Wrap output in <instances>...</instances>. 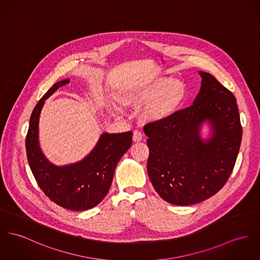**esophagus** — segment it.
Instances as JSON below:
<instances>
[{
	"mask_svg": "<svg viewBox=\"0 0 260 260\" xmlns=\"http://www.w3.org/2000/svg\"><path fill=\"white\" fill-rule=\"evenodd\" d=\"M142 137H143V135L141 134V132L136 129V131L134 132V135H133V140H134L135 142H139V141L142 140Z\"/></svg>",
	"mask_w": 260,
	"mask_h": 260,
	"instance_id": "1",
	"label": "esophagus"
}]
</instances>
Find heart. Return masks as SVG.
Returning a JSON list of instances; mask_svg holds the SVG:
<instances>
[{
    "mask_svg": "<svg viewBox=\"0 0 260 260\" xmlns=\"http://www.w3.org/2000/svg\"><path fill=\"white\" fill-rule=\"evenodd\" d=\"M187 96L186 85L175 78L155 76L140 81L124 90L120 103L139 109L144 106L140 117L146 121H163L173 117Z\"/></svg>",
    "mask_w": 260,
    "mask_h": 260,
    "instance_id": "heart-1",
    "label": "heart"
}]
</instances>
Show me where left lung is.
<instances>
[{
  "label": "left lung",
  "instance_id": "8db88e82",
  "mask_svg": "<svg viewBox=\"0 0 260 260\" xmlns=\"http://www.w3.org/2000/svg\"><path fill=\"white\" fill-rule=\"evenodd\" d=\"M198 73L200 91L192 106L144 126L148 177L163 200L177 206L200 203L220 191L241 142L235 96L210 73Z\"/></svg>",
  "mask_w": 260,
  "mask_h": 260
}]
</instances>
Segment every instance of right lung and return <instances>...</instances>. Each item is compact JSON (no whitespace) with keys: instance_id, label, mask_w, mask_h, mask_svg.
Returning a JSON list of instances; mask_svg holds the SVG:
<instances>
[{"instance_id":"right-lung-1","label":"right lung","mask_w":260,"mask_h":260,"mask_svg":"<svg viewBox=\"0 0 260 260\" xmlns=\"http://www.w3.org/2000/svg\"><path fill=\"white\" fill-rule=\"evenodd\" d=\"M69 82V78L56 82L34 109L25 148L29 167L43 193L62 208L86 211L108 194L116 166L132 145L133 133H103L93 149L74 163L55 165L47 159L40 144V114L46 99Z\"/></svg>"}]
</instances>
